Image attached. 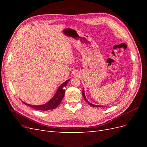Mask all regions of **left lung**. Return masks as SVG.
<instances>
[{
  "instance_id": "left-lung-1",
  "label": "left lung",
  "mask_w": 147,
  "mask_h": 147,
  "mask_svg": "<svg viewBox=\"0 0 147 147\" xmlns=\"http://www.w3.org/2000/svg\"><path fill=\"white\" fill-rule=\"evenodd\" d=\"M82 94H83V98L84 99V100H85V101L87 102V103L90 105H91V106H92V107H103L102 105H94V104H91V103H90V102H89L88 100H87V99L86 98V96H85V94H84V88L83 89V92H82Z\"/></svg>"
}]
</instances>
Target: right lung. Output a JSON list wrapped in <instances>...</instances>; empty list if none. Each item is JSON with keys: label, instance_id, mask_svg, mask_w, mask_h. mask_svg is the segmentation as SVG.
Segmentation results:
<instances>
[{"label": "right lung", "instance_id": "obj_1", "mask_svg": "<svg viewBox=\"0 0 147 147\" xmlns=\"http://www.w3.org/2000/svg\"><path fill=\"white\" fill-rule=\"evenodd\" d=\"M69 81H70V79H69L68 80L65 81L63 83H62L58 88V89H57V90L54 96H53L50 100H49L48 102H47V103L45 104L35 105L28 104L24 102H23L25 105L29 106L32 109L38 110L47 111L49 110L55 109L61 104L62 100H63V99L64 98V96L65 94V90L64 89V87H65L67 85V84Z\"/></svg>", "mask_w": 147, "mask_h": 147}]
</instances>
